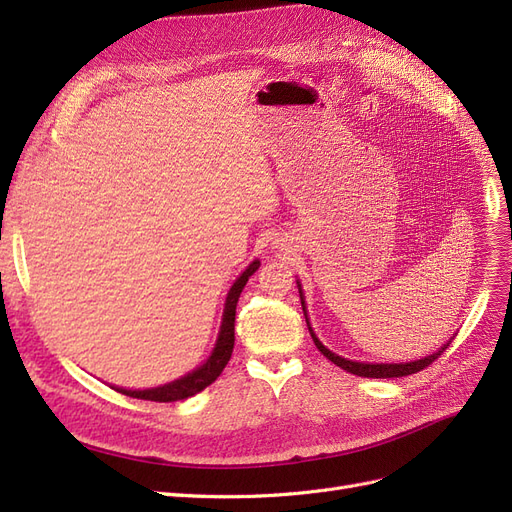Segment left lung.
<instances>
[{
    "instance_id": "1",
    "label": "left lung",
    "mask_w": 512,
    "mask_h": 512,
    "mask_svg": "<svg viewBox=\"0 0 512 512\" xmlns=\"http://www.w3.org/2000/svg\"><path fill=\"white\" fill-rule=\"evenodd\" d=\"M299 287V297H301V308H304V316H306V323H308V314H306V304H304V293H301V285ZM308 329H310V335L314 339V346L320 350V354H325L331 363H335L337 367H342L344 371L348 373H354V375H361V377H403V375H411V373H418L422 369H426L428 365H432L437 358L447 350L449 344H445L443 348H439V352H434L426 358H420V361H411V363H356V361H348V358H342L337 356L335 352H331L329 348H325L323 344H320V339L314 335L310 323H308Z\"/></svg>"
}]
</instances>
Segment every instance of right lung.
Listing matches in <instances>:
<instances>
[{
    "label": "right lung",
    "mask_w": 512,
    "mask_h": 512,
    "mask_svg": "<svg viewBox=\"0 0 512 512\" xmlns=\"http://www.w3.org/2000/svg\"><path fill=\"white\" fill-rule=\"evenodd\" d=\"M259 268V261L255 259L249 268H246L232 285L230 293H227L225 299V310H223V320H221V329L213 354L206 358V363L200 365L196 371L183 375L181 380H175L170 384L158 386V388H149V390H126V388H116L118 392L132 396V399H141V401H156V403H173V401H183L202 392L206 386H211L221 371L225 369L227 361H230L232 350H234V323H236V306H238V297L249 280Z\"/></svg>",
    "instance_id": "add662e5"
}]
</instances>
